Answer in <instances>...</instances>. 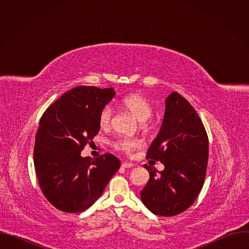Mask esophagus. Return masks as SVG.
Instances as JSON below:
<instances>
[{"label": "esophagus", "instance_id": "1", "mask_svg": "<svg viewBox=\"0 0 249 249\" xmlns=\"http://www.w3.org/2000/svg\"><path fill=\"white\" fill-rule=\"evenodd\" d=\"M121 165L124 168H131V167L134 166V163H132V162H122Z\"/></svg>", "mask_w": 249, "mask_h": 249}]
</instances>
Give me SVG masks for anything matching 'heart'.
<instances>
[{
  "mask_svg": "<svg viewBox=\"0 0 249 249\" xmlns=\"http://www.w3.org/2000/svg\"><path fill=\"white\" fill-rule=\"evenodd\" d=\"M120 105L123 108L131 112L134 117L141 122V127L147 129L149 120L153 117L155 108L149 98L140 93H131L124 96L120 100ZM113 117V108L109 104L104 105L98 114V124L101 129L110 127ZM114 148L124 154H130L140 146V142L133 139L121 138L114 142Z\"/></svg>",
  "mask_w": 249,
  "mask_h": 249,
  "instance_id": "obj_1",
  "label": "heart"
}]
</instances>
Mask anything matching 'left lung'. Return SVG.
<instances>
[{"mask_svg":"<svg viewBox=\"0 0 249 249\" xmlns=\"http://www.w3.org/2000/svg\"><path fill=\"white\" fill-rule=\"evenodd\" d=\"M208 157V136L198 113L178 92H171L160 130L147 153V159L160 160L164 169L158 174L145 164L150 179L141 191L142 202L163 217L187 210L203 187Z\"/></svg>","mask_w":249,"mask_h":249,"instance_id":"left-lung-1","label":"left lung"}]
</instances>
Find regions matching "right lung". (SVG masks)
Segmentation results:
<instances>
[{
    "instance_id": "obj_1",
    "label": "right lung",
    "mask_w": 249,
    "mask_h": 249,
    "mask_svg": "<svg viewBox=\"0 0 249 249\" xmlns=\"http://www.w3.org/2000/svg\"><path fill=\"white\" fill-rule=\"evenodd\" d=\"M114 95L112 88L80 86L53 102L40 119L33 152L35 171L44 196L60 211L89 208L120 167L111 154L94 160L81 156L100 129L99 111Z\"/></svg>"
}]
</instances>
